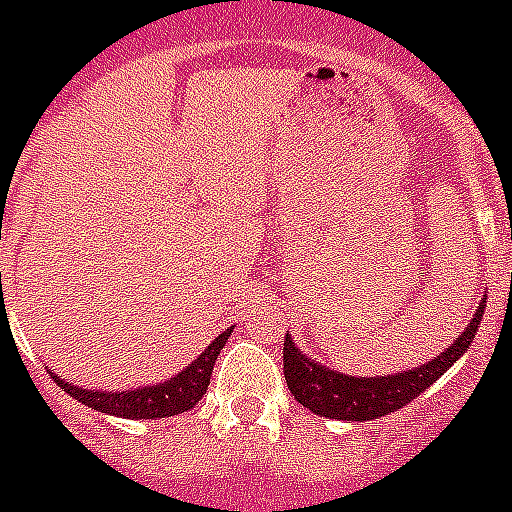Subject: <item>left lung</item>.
Returning a JSON list of instances; mask_svg holds the SVG:
<instances>
[{
    "label": "left lung",
    "mask_w": 512,
    "mask_h": 512,
    "mask_svg": "<svg viewBox=\"0 0 512 512\" xmlns=\"http://www.w3.org/2000/svg\"><path fill=\"white\" fill-rule=\"evenodd\" d=\"M481 318H484V302H481L476 315H473L471 326L465 328L463 334L450 344V350H444L442 355L429 360L421 368L378 378H357L328 371L326 365H318L315 360L302 355L294 347L292 336H286V386H289L294 400L299 405H305L307 410H313L315 415H326V418H336V421H371V418H381V415L394 413V410H400L407 402H413L418 394H423L434 384L436 378H442L444 373L450 371L452 363L463 352H468V347L476 339Z\"/></svg>",
    "instance_id": "1"
}]
</instances>
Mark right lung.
<instances>
[{
	"mask_svg": "<svg viewBox=\"0 0 512 512\" xmlns=\"http://www.w3.org/2000/svg\"><path fill=\"white\" fill-rule=\"evenodd\" d=\"M228 336H231V331H223L189 368H184L176 378H170L165 384L144 386V389H134V392H89V389L62 381L60 376H54V381L62 386V392H68L73 400L89 405L91 410L120 415V418H139V421L141 418H152V421H157V418H168V415L191 410L202 400V394L210 386L213 363L218 360L220 350L226 347Z\"/></svg>",
	"mask_w": 512,
	"mask_h": 512,
	"instance_id": "add662e5",
	"label": "right lung"
}]
</instances>
